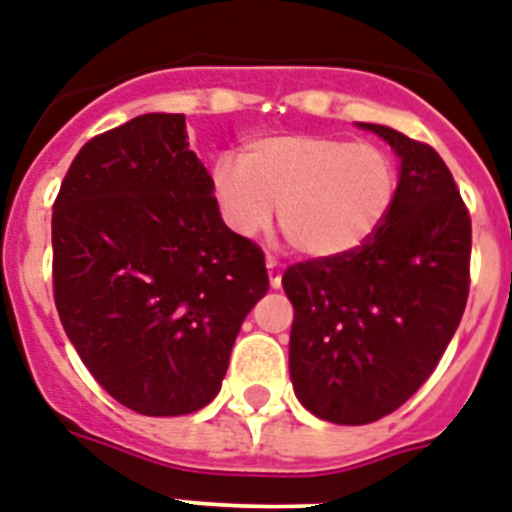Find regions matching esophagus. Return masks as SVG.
<instances>
[{
  "instance_id": "obj_1",
  "label": "esophagus",
  "mask_w": 512,
  "mask_h": 512,
  "mask_svg": "<svg viewBox=\"0 0 512 512\" xmlns=\"http://www.w3.org/2000/svg\"><path fill=\"white\" fill-rule=\"evenodd\" d=\"M266 269H269V285L280 287L282 285V264L274 256H266Z\"/></svg>"
}]
</instances>
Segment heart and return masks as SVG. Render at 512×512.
I'll list each match as a JSON object with an SVG mask.
<instances>
[{
  "instance_id": "heart-1",
  "label": "heart",
  "mask_w": 512,
  "mask_h": 512,
  "mask_svg": "<svg viewBox=\"0 0 512 512\" xmlns=\"http://www.w3.org/2000/svg\"><path fill=\"white\" fill-rule=\"evenodd\" d=\"M211 190L232 232L261 235L280 204L287 243L311 259H335L361 248L384 225L398 172L374 143L282 133L248 141L238 162L217 159Z\"/></svg>"
}]
</instances>
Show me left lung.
<instances>
[{
  "label": "left lung",
  "mask_w": 512,
  "mask_h": 512,
  "mask_svg": "<svg viewBox=\"0 0 512 512\" xmlns=\"http://www.w3.org/2000/svg\"><path fill=\"white\" fill-rule=\"evenodd\" d=\"M361 128L400 156L390 214L356 251L282 274L295 311V395L314 416L345 426L379 421L429 379L471 282V217L442 156L384 125Z\"/></svg>",
  "instance_id": "1"
}]
</instances>
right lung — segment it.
Returning a JSON list of instances; mask_svg holds the SVG:
<instances>
[{
    "label": "right lung",
    "instance_id": "obj_1",
    "mask_svg": "<svg viewBox=\"0 0 512 512\" xmlns=\"http://www.w3.org/2000/svg\"><path fill=\"white\" fill-rule=\"evenodd\" d=\"M185 114H141L70 164L52 214L59 322L117 403L185 416L217 398L264 251L222 222Z\"/></svg>",
    "mask_w": 512,
    "mask_h": 512
}]
</instances>
